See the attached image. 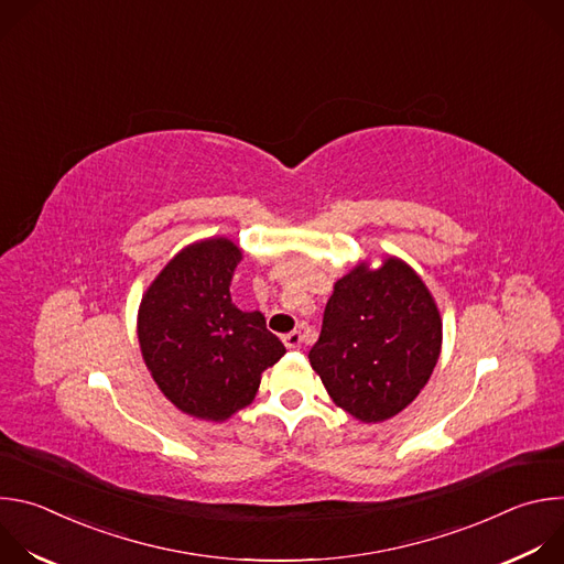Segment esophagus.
I'll list each match as a JSON object with an SVG mask.
<instances>
[{
  "mask_svg": "<svg viewBox=\"0 0 564 564\" xmlns=\"http://www.w3.org/2000/svg\"><path fill=\"white\" fill-rule=\"evenodd\" d=\"M283 344H285V348H290V350L299 348V346H301V333H299V330H292V333L283 335Z\"/></svg>",
  "mask_w": 564,
  "mask_h": 564,
  "instance_id": "obj_1",
  "label": "esophagus"
}]
</instances>
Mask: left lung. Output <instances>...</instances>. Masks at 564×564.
<instances>
[{
	"mask_svg": "<svg viewBox=\"0 0 564 564\" xmlns=\"http://www.w3.org/2000/svg\"><path fill=\"white\" fill-rule=\"evenodd\" d=\"M442 352L440 307L397 257L357 263L335 281L307 359L335 404L379 424L413 404Z\"/></svg>",
	"mask_w": 564,
	"mask_h": 564,
	"instance_id": "8db88e82",
	"label": "left lung"
}]
</instances>
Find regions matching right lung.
I'll use <instances>...</instances> for the list:
<instances>
[{
    "label": "right lung",
    "instance_id": "add662e5",
    "mask_svg": "<svg viewBox=\"0 0 564 564\" xmlns=\"http://www.w3.org/2000/svg\"><path fill=\"white\" fill-rule=\"evenodd\" d=\"M243 250L225 236L183 248L149 283L138 307L147 370L172 404L203 422L248 409L285 346L259 310H238L229 285Z\"/></svg>",
    "mask_w": 564,
    "mask_h": 564
}]
</instances>
